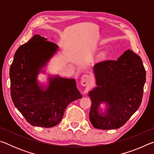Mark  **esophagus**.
<instances>
[{"label": "esophagus", "mask_w": 154, "mask_h": 154, "mask_svg": "<svg viewBox=\"0 0 154 154\" xmlns=\"http://www.w3.org/2000/svg\"><path fill=\"white\" fill-rule=\"evenodd\" d=\"M91 79V77L89 75L85 74L82 75V77H81V84L83 86H86L88 85V83H90Z\"/></svg>", "instance_id": "34e87169"}]
</instances>
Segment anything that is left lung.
Masks as SVG:
<instances>
[{
	"label": "left lung",
	"mask_w": 154,
	"mask_h": 154,
	"mask_svg": "<svg viewBox=\"0 0 154 154\" xmlns=\"http://www.w3.org/2000/svg\"><path fill=\"white\" fill-rule=\"evenodd\" d=\"M97 87L89 92L90 120L98 129L111 130L126 124L140 105L146 72L142 60L128 49L117 60H105L94 66ZM106 103V111L99 106Z\"/></svg>",
	"instance_id": "1"
}]
</instances>
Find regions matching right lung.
Returning a JSON list of instances; mask_svg holds the SVG:
<instances>
[{"instance_id":"1","label":"right lung","mask_w":154,"mask_h":154,"mask_svg":"<svg viewBox=\"0 0 154 154\" xmlns=\"http://www.w3.org/2000/svg\"><path fill=\"white\" fill-rule=\"evenodd\" d=\"M58 49L56 43L34 35L17 49L10 67L13 103L34 126H55L62 120L67 106L82 97L74 79L50 77L45 90L38 85V73Z\"/></svg>"}]
</instances>
